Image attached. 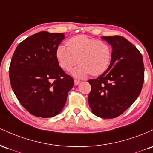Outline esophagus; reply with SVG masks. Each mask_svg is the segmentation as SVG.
Masks as SVG:
<instances>
[{"instance_id":"obj_1","label":"esophagus","mask_w":153,"mask_h":153,"mask_svg":"<svg viewBox=\"0 0 153 153\" xmlns=\"http://www.w3.org/2000/svg\"><path fill=\"white\" fill-rule=\"evenodd\" d=\"M79 83H80L79 80H78V79H74V85H78Z\"/></svg>"}]
</instances>
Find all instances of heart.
I'll return each mask as SVG.
<instances>
[{
	"mask_svg": "<svg viewBox=\"0 0 153 153\" xmlns=\"http://www.w3.org/2000/svg\"><path fill=\"white\" fill-rule=\"evenodd\" d=\"M66 48L58 46L56 57L63 71H70L77 63L73 75L82 78L90 74L100 76L108 69L112 59V48L108 42L84 35L74 36L66 42Z\"/></svg>",
	"mask_w": 153,
	"mask_h": 153,
	"instance_id": "b5f03b06",
	"label": "heart"
}]
</instances>
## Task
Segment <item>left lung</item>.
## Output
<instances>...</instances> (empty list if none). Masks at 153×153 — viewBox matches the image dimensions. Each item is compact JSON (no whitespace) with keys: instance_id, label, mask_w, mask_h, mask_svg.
Masks as SVG:
<instances>
[{"instance_id":"obj_1","label":"left lung","mask_w":153,"mask_h":153,"mask_svg":"<svg viewBox=\"0 0 153 153\" xmlns=\"http://www.w3.org/2000/svg\"><path fill=\"white\" fill-rule=\"evenodd\" d=\"M112 46L108 69L98 78L89 80L88 102L95 116L114 118L122 114L136 100L145 79L143 58L139 50L121 36L102 37Z\"/></svg>"}]
</instances>
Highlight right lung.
<instances>
[{
  "mask_svg": "<svg viewBox=\"0 0 153 153\" xmlns=\"http://www.w3.org/2000/svg\"><path fill=\"white\" fill-rule=\"evenodd\" d=\"M64 37L62 33L39 32L20 42L12 56V90L22 105L37 117L51 118L59 114L74 84L56 57Z\"/></svg>",
  "mask_w": 153,
  "mask_h": 153,
  "instance_id": "add662e5",
  "label": "right lung"
}]
</instances>
